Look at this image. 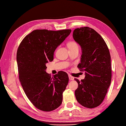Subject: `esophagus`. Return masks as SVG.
I'll return each mask as SVG.
<instances>
[{"label":"esophagus","instance_id":"esophagus-1","mask_svg":"<svg viewBox=\"0 0 126 126\" xmlns=\"http://www.w3.org/2000/svg\"><path fill=\"white\" fill-rule=\"evenodd\" d=\"M69 79H70V80H74V77L70 75H69Z\"/></svg>","mask_w":126,"mask_h":126}]
</instances>
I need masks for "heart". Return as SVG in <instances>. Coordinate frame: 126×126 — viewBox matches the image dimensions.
I'll return each mask as SVG.
<instances>
[{
    "instance_id": "1",
    "label": "heart",
    "mask_w": 126,
    "mask_h": 126,
    "mask_svg": "<svg viewBox=\"0 0 126 126\" xmlns=\"http://www.w3.org/2000/svg\"><path fill=\"white\" fill-rule=\"evenodd\" d=\"M68 47L69 49H75V48H79V45L75 41H70L69 42Z\"/></svg>"
}]
</instances>
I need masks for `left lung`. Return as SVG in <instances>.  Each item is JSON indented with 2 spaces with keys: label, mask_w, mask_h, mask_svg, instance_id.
Wrapping results in <instances>:
<instances>
[{
  "label": "left lung",
  "mask_w": 126,
  "mask_h": 126,
  "mask_svg": "<svg viewBox=\"0 0 126 126\" xmlns=\"http://www.w3.org/2000/svg\"><path fill=\"white\" fill-rule=\"evenodd\" d=\"M73 38L81 46V63L77 67L85 71V78L78 83L75 94L78 102L84 107L94 108L100 105L111 83L110 52L102 37L89 27L76 29Z\"/></svg>",
  "instance_id": "left-lung-1"
}]
</instances>
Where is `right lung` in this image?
<instances>
[{"mask_svg":"<svg viewBox=\"0 0 126 126\" xmlns=\"http://www.w3.org/2000/svg\"><path fill=\"white\" fill-rule=\"evenodd\" d=\"M71 31L36 30L26 35L19 45V79L29 100L41 110H53L62 102L63 93L69 82L68 74L61 71L51 77L45 70L47 64L53 60L55 50Z\"/></svg>","mask_w":126,"mask_h":126,"instance_id":"right-lung-1","label":"right lung"}]
</instances>
